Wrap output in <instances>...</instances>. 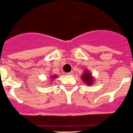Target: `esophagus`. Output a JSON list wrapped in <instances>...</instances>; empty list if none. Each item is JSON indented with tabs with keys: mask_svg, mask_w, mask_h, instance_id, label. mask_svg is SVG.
Masks as SVG:
<instances>
[{
	"mask_svg": "<svg viewBox=\"0 0 133 133\" xmlns=\"http://www.w3.org/2000/svg\"><path fill=\"white\" fill-rule=\"evenodd\" d=\"M73 71H71V72H69V73H67L66 74H67V75H72V74H73Z\"/></svg>",
	"mask_w": 133,
	"mask_h": 133,
	"instance_id": "obj_1",
	"label": "esophagus"
}]
</instances>
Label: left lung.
I'll list each match as a JSON object with an SVG mask.
<instances>
[{"mask_svg": "<svg viewBox=\"0 0 133 133\" xmlns=\"http://www.w3.org/2000/svg\"><path fill=\"white\" fill-rule=\"evenodd\" d=\"M81 79L87 85H92L93 84V81H94V79H93V77H92V75L91 74V73H89V71H87V70L82 74Z\"/></svg>", "mask_w": 133, "mask_h": 133, "instance_id": "8db88e82", "label": "left lung"}]
</instances>
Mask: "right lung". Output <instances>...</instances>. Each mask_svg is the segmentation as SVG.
<instances>
[{
    "instance_id": "add662e5",
    "label": "right lung",
    "mask_w": 133,
    "mask_h": 133,
    "mask_svg": "<svg viewBox=\"0 0 133 133\" xmlns=\"http://www.w3.org/2000/svg\"><path fill=\"white\" fill-rule=\"evenodd\" d=\"M56 77H57V76H55V75H54V76H51V77H50V78H51V81H52V79H55Z\"/></svg>"
}]
</instances>
